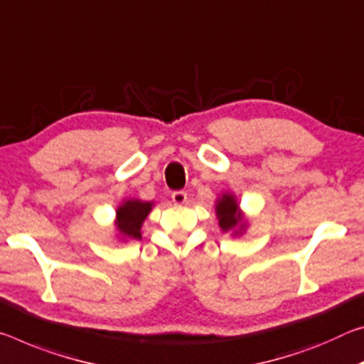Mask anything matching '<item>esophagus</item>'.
<instances>
[{
    "mask_svg": "<svg viewBox=\"0 0 364 364\" xmlns=\"http://www.w3.org/2000/svg\"><path fill=\"white\" fill-rule=\"evenodd\" d=\"M171 198L176 205H183L187 201V193L182 192V190H177V192H172Z\"/></svg>",
    "mask_w": 364,
    "mask_h": 364,
    "instance_id": "obj_1",
    "label": "esophagus"
}]
</instances>
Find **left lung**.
Segmentation results:
<instances>
[{
	"instance_id": "8db88e82",
	"label": "left lung",
	"mask_w": 364,
	"mask_h": 364,
	"mask_svg": "<svg viewBox=\"0 0 364 364\" xmlns=\"http://www.w3.org/2000/svg\"><path fill=\"white\" fill-rule=\"evenodd\" d=\"M216 213L219 218V225H221V229L225 232L234 229L242 219L240 213H238V205L235 203L234 196L232 195H224L223 198L218 201Z\"/></svg>"
}]
</instances>
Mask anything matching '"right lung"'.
Instances as JSON below:
<instances>
[{
    "instance_id": "obj_1",
    "label": "right lung",
    "mask_w": 364,
    "mask_h": 364,
    "mask_svg": "<svg viewBox=\"0 0 364 364\" xmlns=\"http://www.w3.org/2000/svg\"><path fill=\"white\" fill-rule=\"evenodd\" d=\"M151 211V203L140 200L126 201L117 210V228L124 235L130 238H141L140 229L148 213Z\"/></svg>"
}]
</instances>
